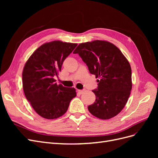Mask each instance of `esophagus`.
I'll list each match as a JSON object with an SVG mask.
<instances>
[{
    "label": "esophagus",
    "instance_id": "34e87169",
    "mask_svg": "<svg viewBox=\"0 0 158 158\" xmlns=\"http://www.w3.org/2000/svg\"><path fill=\"white\" fill-rule=\"evenodd\" d=\"M84 92H85V89H78V92L80 94H82Z\"/></svg>",
    "mask_w": 158,
    "mask_h": 158
}]
</instances>
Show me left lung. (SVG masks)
I'll use <instances>...</instances> for the list:
<instances>
[{"instance_id":"left-lung-1","label":"left lung","mask_w":158,"mask_h":158,"mask_svg":"<svg viewBox=\"0 0 158 158\" xmlns=\"http://www.w3.org/2000/svg\"><path fill=\"white\" fill-rule=\"evenodd\" d=\"M73 53H78L95 76L98 87L92 90L95 102L88 106L94 116L109 119L125 106L132 89V71L129 62L113 44L95 40L78 45Z\"/></svg>"}]
</instances>
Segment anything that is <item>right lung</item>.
<instances>
[{"instance_id": "add662e5", "label": "right lung", "mask_w": 158, "mask_h": 158, "mask_svg": "<svg viewBox=\"0 0 158 158\" xmlns=\"http://www.w3.org/2000/svg\"><path fill=\"white\" fill-rule=\"evenodd\" d=\"M77 46L76 44L53 41L37 48L25 64L22 84L26 98L35 111L47 119L57 118L66 112L76 97L74 88L57 85L64 60Z\"/></svg>"}]
</instances>
